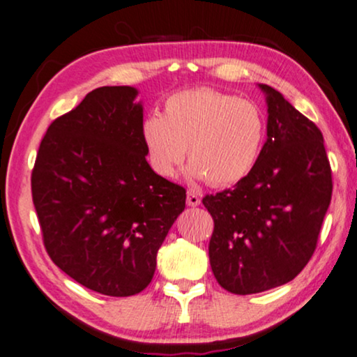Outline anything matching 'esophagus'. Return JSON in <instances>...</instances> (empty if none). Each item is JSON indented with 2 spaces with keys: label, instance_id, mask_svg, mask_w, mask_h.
<instances>
[{
  "label": "esophagus",
  "instance_id": "esophagus-1",
  "mask_svg": "<svg viewBox=\"0 0 357 357\" xmlns=\"http://www.w3.org/2000/svg\"><path fill=\"white\" fill-rule=\"evenodd\" d=\"M186 203L188 206H191V208H196V206L201 204V196L197 191H188V196H186Z\"/></svg>",
  "mask_w": 357,
  "mask_h": 357
}]
</instances>
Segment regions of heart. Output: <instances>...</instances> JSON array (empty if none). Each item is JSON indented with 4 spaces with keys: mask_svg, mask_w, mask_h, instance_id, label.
<instances>
[{
    "mask_svg": "<svg viewBox=\"0 0 357 357\" xmlns=\"http://www.w3.org/2000/svg\"><path fill=\"white\" fill-rule=\"evenodd\" d=\"M264 139V119L252 102L209 88L176 93L165 113L141 124L146 160L161 178H173L186 158L188 174L216 186L243 181L255 169Z\"/></svg>",
    "mask_w": 357,
    "mask_h": 357,
    "instance_id": "heart-1",
    "label": "heart"
}]
</instances>
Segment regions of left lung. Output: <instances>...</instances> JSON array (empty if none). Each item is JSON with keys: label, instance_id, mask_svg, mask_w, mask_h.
Listing matches in <instances>:
<instances>
[{"label": "left lung", "instance_id": "1", "mask_svg": "<svg viewBox=\"0 0 357 357\" xmlns=\"http://www.w3.org/2000/svg\"><path fill=\"white\" fill-rule=\"evenodd\" d=\"M266 143L233 190L203 197L214 220L209 263L234 294L293 281L311 259L333 195L323 132L268 84Z\"/></svg>", "mask_w": 357, "mask_h": 357}]
</instances>
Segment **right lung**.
Returning <instances> with one entry per match:
<instances>
[{
    "mask_svg": "<svg viewBox=\"0 0 357 357\" xmlns=\"http://www.w3.org/2000/svg\"><path fill=\"white\" fill-rule=\"evenodd\" d=\"M137 93L102 86L86 94L51 123L31 174L53 263L88 289L116 298L151 282L158 251L186 206V190L146 161Z\"/></svg>",
    "mask_w": 357,
    "mask_h": 357,
    "instance_id": "add662e5",
    "label": "right lung"
}]
</instances>
